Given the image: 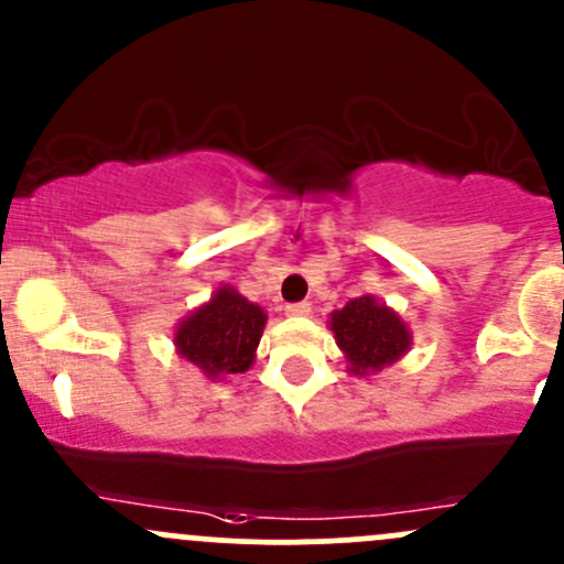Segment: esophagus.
Instances as JSON below:
<instances>
[{
    "label": "esophagus",
    "mask_w": 564,
    "mask_h": 564,
    "mask_svg": "<svg viewBox=\"0 0 564 564\" xmlns=\"http://www.w3.org/2000/svg\"><path fill=\"white\" fill-rule=\"evenodd\" d=\"M312 312L310 301H299V304H288L284 306V315L288 317H306Z\"/></svg>",
    "instance_id": "esophagus-1"
}]
</instances>
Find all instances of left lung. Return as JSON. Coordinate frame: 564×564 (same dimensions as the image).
<instances>
[{
  "instance_id": "obj_1",
  "label": "left lung",
  "mask_w": 564,
  "mask_h": 564,
  "mask_svg": "<svg viewBox=\"0 0 564 564\" xmlns=\"http://www.w3.org/2000/svg\"><path fill=\"white\" fill-rule=\"evenodd\" d=\"M328 325L352 375H369L391 367L410 350V328L375 295L347 301L341 310L330 312Z\"/></svg>"
}]
</instances>
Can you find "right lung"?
Wrapping results in <instances>:
<instances>
[{
	"instance_id": "1",
	"label": "right lung",
	"mask_w": 564,
	"mask_h": 564,
	"mask_svg": "<svg viewBox=\"0 0 564 564\" xmlns=\"http://www.w3.org/2000/svg\"><path fill=\"white\" fill-rule=\"evenodd\" d=\"M265 321L269 317L258 304L225 284L178 323L173 341L184 361L195 364L208 380H223L252 367Z\"/></svg>"
}]
</instances>
